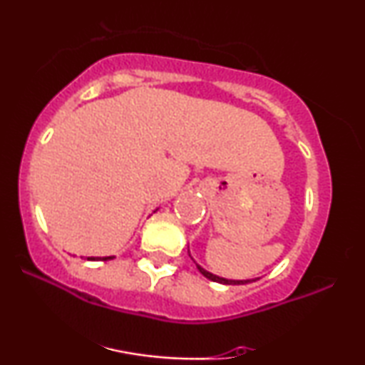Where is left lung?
<instances>
[{
	"label": "left lung",
	"mask_w": 365,
	"mask_h": 365,
	"mask_svg": "<svg viewBox=\"0 0 365 365\" xmlns=\"http://www.w3.org/2000/svg\"><path fill=\"white\" fill-rule=\"evenodd\" d=\"M189 256H191V254H189ZM191 259H192V256H191ZM192 261H194V259H192ZM194 262H196V261H194ZM196 266H197V269H199V272H201L204 277H207L209 281H212V282H219V284H234V286H236V284H247V282H251V281H256V279H242V281H239V279H226V277L216 276V274L206 271V269L199 266L197 262H196Z\"/></svg>",
	"instance_id": "8db88e82"
}]
</instances>
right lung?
<instances>
[{"mask_svg": "<svg viewBox=\"0 0 365 365\" xmlns=\"http://www.w3.org/2000/svg\"><path fill=\"white\" fill-rule=\"evenodd\" d=\"M156 211H158V209H156ZM156 211H154V212H156ZM113 257H114V256H104V257H86V259H88V261H111Z\"/></svg>", "mask_w": 365, "mask_h": 365, "instance_id": "1", "label": "right lung"}]
</instances>
